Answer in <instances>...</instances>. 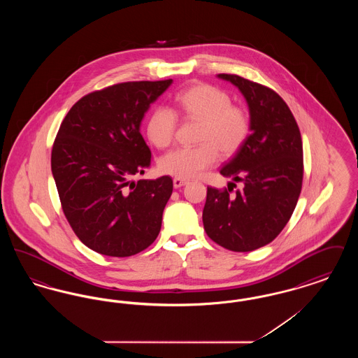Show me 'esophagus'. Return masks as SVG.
<instances>
[{
    "label": "esophagus",
    "mask_w": 358,
    "mask_h": 358,
    "mask_svg": "<svg viewBox=\"0 0 358 358\" xmlns=\"http://www.w3.org/2000/svg\"><path fill=\"white\" fill-rule=\"evenodd\" d=\"M187 181L185 178H178V177L173 178V185H174V187H184V185H187Z\"/></svg>",
    "instance_id": "obj_1"
}]
</instances>
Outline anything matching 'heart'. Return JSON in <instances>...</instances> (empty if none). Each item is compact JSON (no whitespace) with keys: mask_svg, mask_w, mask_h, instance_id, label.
Here are the masks:
<instances>
[{"mask_svg":"<svg viewBox=\"0 0 358 358\" xmlns=\"http://www.w3.org/2000/svg\"><path fill=\"white\" fill-rule=\"evenodd\" d=\"M176 110L184 118L200 120L199 146L177 148L162 155L159 171L178 178H192L217 161L219 152L229 157L238 152L251 131V118L245 108L232 104V98L222 88L196 85L176 96ZM177 114L166 106H157L150 113L146 133L158 149H165L176 136Z\"/></svg>","mask_w":358,"mask_h":358,"instance_id":"obj_1","label":"heart"}]
</instances>
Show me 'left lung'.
<instances>
[{
	"instance_id": "8db88e82",
	"label": "left lung",
	"mask_w": 358,
	"mask_h": 358,
	"mask_svg": "<svg viewBox=\"0 0 358 358\" xmlns=\"http://www.w3.org/2000/svg\"><path fill=\"white\" fill-rule=\"evenodd\" d=\"M217 76L244 95L251 134L220 169L243 187L234 196V187H208L203 222L219 245L248 252L271 243L296 206L303 180L302 138L289 106L273 90L238 75ZM235 182L229 185L236 187Z\"/></svg>"
}]
</instances>
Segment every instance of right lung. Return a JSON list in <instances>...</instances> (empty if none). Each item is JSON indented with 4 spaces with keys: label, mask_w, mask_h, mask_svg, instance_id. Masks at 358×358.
Masks as SVG:
<instances>
[{
    "label": "right lung",
    "mask_w": 358,
    "mask_h": 358,
    "mask_svg": "<svg viewBox=\"0 0 358 358\" xmlns=\"http://www.w3.org/2000/svg\"><path fill=\"white\" fill-rule=\"evenodd\" d=\"M171 82H126L94 91L60 124L51 168L62 208L75 235L98 254L136 255L161 231L173 180L130 178L152 164L139 127Z\"/></svg>",
    "instance_id": "right-lung-1"
}]
</instances>
